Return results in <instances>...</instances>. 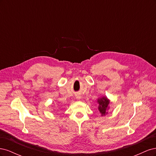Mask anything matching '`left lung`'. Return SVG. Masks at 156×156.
I'll use <instances>...</instances> for the list:
<instances>
[{
  "label": "left lung",
  "instance_id": "8db88e82",
  "mask_svg": "<svg viewBox=\"0 0 156 156\" xmlns=\"http://www.w3.org/2000/svg\"><path fill=\"white\" fill-rule=\"evenodd\" d=\"M99 103V107L98 109L100 111L101 115H105L106 114V111L108 108V105L109 104V100L105 97H103L101 99H99L98 100Z\"/></svg>",
  "mask_w": 156,
  "mask_h": 156
}]
</instances>
